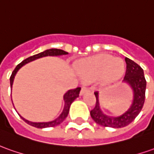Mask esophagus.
<instances>
[{"label": "esophagus", "mask_w": 154, "mask_h": 154, "mask_svg": "<svg viewBox=\"0 0 154 154\" xmlns=\"http://www.w3.org/2000/svg\"><path fill=\"white\" fill-rule=\"evenodd\" d=\"M87 91H89V89L86 87H82L81 88V91H80V95H84L85 92H87Z\"/></svg>", "instance_id": "obj_1"}]
</instances>
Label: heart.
<instances>
[{
    "mask_svg": "<svg viewBox=\"0 0 154 154\" xmlns=\"http://www.w3.org/2000/svg\"><path fill=\"white\" fill-rule=\"evenodd\" d=\"M78 73L87 82L100 78L103 85H110L117 82L125 73V66L122 59L109 54H99L80 60Z\"/></svg>",
    "mask_w": 154,
    "mask_h": 154,
    "instance_id": "b5f03b06",
    "label": "heart"
}]
</instances>
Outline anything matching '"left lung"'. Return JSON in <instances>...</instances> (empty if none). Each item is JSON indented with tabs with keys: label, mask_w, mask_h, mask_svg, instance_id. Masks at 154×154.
Wrapping results in <instances>:
<instances>
[{
	"label": "left lung",
	"mask_w": 154,
	"mask_h": 154,
	"mask_svg": "<svg viewBox=\"0 0 154 154\" xmlns=\"http://www.w3.org/2000/svg\"><path fill=\"white\" fill-rule=\"evenodd\" d=\"M127 63L126 75L123 83L132 89L133 99L132 104L127 111L120 116H108L104 113L99 101V94L95 92L96 103L95 108L91 111V116L95 123L108 128H121L128 126L140 113L145 100V91L147 82L144 77L143 69L132 59L125 58Z\"/></svg>",
	"instance_id": "obj_1"
}]
</instances>
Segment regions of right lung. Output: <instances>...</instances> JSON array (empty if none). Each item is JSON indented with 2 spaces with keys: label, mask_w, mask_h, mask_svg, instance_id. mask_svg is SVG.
Returning a JSON list of instances; mask_svg holds the SVG:
<instances>
[{
  "label": "right lung",
  "mask_w": 154,
  "mask_h": 154,
  "mask_svg": "<svg viewBox=\"0 0 154 154\" xmlns=\"http://www.w3.org/2000/svg\"><path fill=\"white\" fill-rule=\"evenodd\" d=\"M69 53H67L65 51L62 50V49H57V48H51V49H47V50L43 51L42 53H39L38 54H35L33 56H31L29 58H27L25 60H23L22 63H19L17 66L15 68V69L12 72V74L11 75L10 78V84H11V89H12V85H13V81H14L15 76L17 75V71L22 68L23 65H25L26 63H28L34 61L36 59H40V58H43V57H47V56H61V55H66ZM79 91H80V88L78 87L74 90H69L68 91L63 95V100H64V106H63V111L60 115L56 118V119L53 120L51 122H30L28 120H26L25 118H23L22 116H21L25 122L32 126L34 128H52V127H55L58 126L60 123H62L64 119L67 117V116L69 114V108H70L71 104L73 103V101L75 100L77 97H79Z\"/></svg>",
  "instance_id": "right-lung-1"
}]
</instances>
